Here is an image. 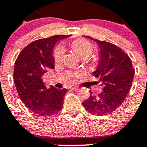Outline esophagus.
Here are the masks:
<instances>
[{
    "label": "esophagus",
    "instance_id": "esophagus-1",
    "mask_svg": "<svg viewBox=\"0 0 147 147\" xmlns=\"http://www.w3.org/2000/svg\"><path fill=\"white\" fill-rule=\"evenodd\" d=\"M70 90H74V91H77V90H79V88L78 87H76V86H72V87H70Z\"/></svg>",
    "mask_w": 147,
    "mask_h": 147
}]
</instances>
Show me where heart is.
I'll return each instance as SVG.
<instances>
[{
  "label": "heart",
  "instance_id": "heart-1",
  "mask_svg": "<svg viewBox=\"0 0 147 147\" xmlns=\"http://www.w3.org/2000/svg\"><path fill=\"white\" fill-rule=\"evenodd\" d=\"M71 48L73 51L76 53L78 57L81 59H87L92 52V46L90 45V42L86 41L84 39H78L72 42ZM64 50L62 47L59 46L55 49L53 52V57L56 62L59 63L62 61L64 58ZM80 75L79 73L74 74L72 76L78 77Z\"/></svg>",
  "mask_w": 147,
  "mask_h": 147
}]
</instances>
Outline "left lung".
I'll list each match as a JSON object with an SVG mask.
<instances>
[{
  "label": "left lung",
  "instance_id": "1",
  "mask_svg": "<svg viewBox=\"0 0 147 147\" xmlns=\"http://www.w3.org/2000/svg\"><path fill=\"white\" fill-rule=\"evenodd\" d=\"M95 41L99 48V58L96 69L93 75L99 78L102 92L93 95L83 102L85 109L94 115L112 113L123 104L131 89L134 70L129 57L117 46L84 36Z\"/></svg>",
  "mask_w": 147,
  "mask_h": 147
}]
</instances>
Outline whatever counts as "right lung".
I'll return each instance as SVG.
<instances>
[{
	"label": "right lung",
	"mask_w": 147,
	"mask_h": 147,
	"mask_svg": "<svg viewBox=\"0 0 147 147\" xmlns=\"http://www.w3.org/2000/svg\"><path fill=\"white\" fill-rule=\"evenodd\" d=\"M69 35H57L39 39L26 46L14 64L13 80L17 93L24 105L40 116H53L62 108L67 90L46 88L42 75L54 68L53 48L58 41Z\"/></svg>",
	"instance_id": "obj_1"
}]
</instances>
